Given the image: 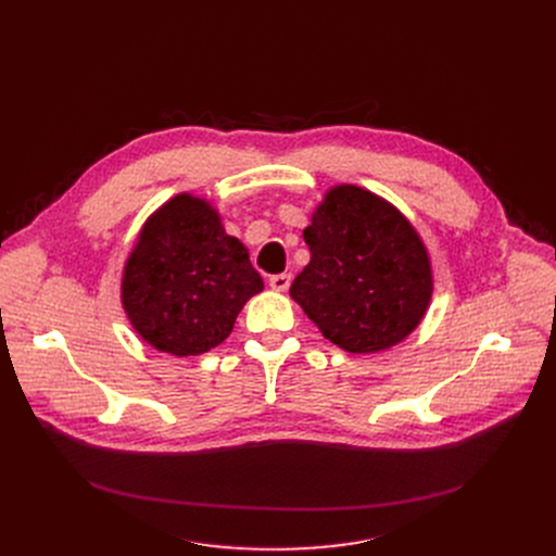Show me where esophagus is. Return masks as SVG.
<instances>
[{
	"label": "esophagus",
	"mask_w": 556,
	"mask_h": 556,
	"mask_svg": "<svg viewBox=\"0 0 556 556\" xmlns=\"http://www.w3.org/2000/svg\"><path fill=\"white\" fill-rule=\"evenodd\" d=\"M290 279H293V277H290V273H279V275H273L268 279V283H270V288L281 290V293H283V290H288V286H290Z\"/></svg>",
	"instance_id": "1"
}]
</instances>
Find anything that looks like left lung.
Returning <instances> with one entry per match:
<instances>
[{
	"instance_id": "1",
	"label": "left lung",
	"mask_w": 556,
	"mask_h": 556,
	"mask_svg": "<svg viewBox=\"0 0 556 556\" xmlns=\"http://www.w3.org/2000/svg\"><path fill=\"white\" fill-rule=\"evenodd\" d=\"M308 266L290 286L327 340L352 354L401 342L424 317L432 275L417 231L392 204L336 187L304 229Z\"/></svg>"
}]
</instances>
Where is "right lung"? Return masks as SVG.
<instances>
[{"label": "right lung", "mask_w": 556, "mask_h": 556, "mask_svg": "<svg viewBox=\"0 0 556 556\" xmlns=\"http://www.w3.org/2000/svg\"><path fill=\"white\" fill-rule=\"evenodd\" d=\"M261 290L245 245L227 237L207 202L187 193L143 225L122 283L135 331L173 356H198L220 344Z\"/></svg>", "instance_id": "obj_1"}]
</instances>
